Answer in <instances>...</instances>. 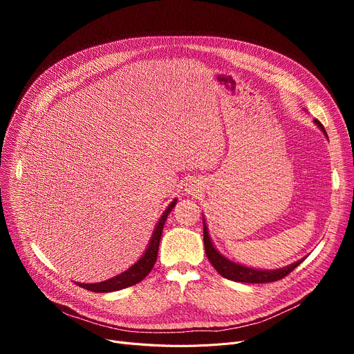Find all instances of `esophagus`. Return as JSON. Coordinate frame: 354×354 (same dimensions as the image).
<instances>
[{
	"instance_id": "1",
	"label": "esophagus",
	"mask_w": 354,
	"mask_h": 354,
	"mask_svg": "<svg viewBox=\"0 0 354 354\" xmlns=\"http://www.w3.org/2000/svg\"><path fill=\"white\" fill-rule=\"evenodd\" d=\"M195 191H196V187L194 183H189V187H188V192L189 194H195Z\"/></svg>"
}]
</instances>
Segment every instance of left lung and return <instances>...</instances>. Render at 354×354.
I'll return each mask as SVG.
<instances>
[{
  "instance_id": "1",
  "label": "left lung",
  "mask_w": 354,
  "mask_h": 354,
  "mask_svg": "<svg viewBox=\"0 0 354 354\" xmlns=\"http://www.w3.org/2000/svg\"><path fill=\"white\" fill-rule=\"evenodd\" d=\"M314 122L326 133L324 126L317 119H314ZM203 245H205V252H207V257L209 259V263L212 264V267L222 277H225V278H228V280H232V281H236V283L259 284V283L278 281V280H281V278L287 277L295 267H299L304 261V259H300V261H297V263H294L288 267H284V268H280V270H272V271L254 270V268H248V267H244V266L235 264V263L230 261V259H227L225 257H222L214 248L205 222H203Z\"/></svg>"
}]
</instances>
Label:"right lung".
<instances>
[{"instance_id":"right-lung-1","label":"right lung","mask_w":354,"mask_h":354,"mask_svg":"<svg viewBox=\"0 0 354 354\" xmlns=\"http://www.w3.org/2000/svg\"><path fill=\"white\" fill-rule=\"evenodd\" d=\"M176 203V199L172 201V203H169V207H167L163 212V215L160 216L158 225L155 228V232L152 235L151 243L147 245L146 252L143 254V257L139 259V261L130 267L127 271L122 272L120 275H116L113 278H110V280L102 281V283H96V284H79V287L93 291V292H110V291H118L122 288H127V287H132L138 283H140L143 278L152 271L155 263H156V258H158V251H159V243H160V236H162V231H163V225H165V221L167 218V215L171 214V211L174 209Z\"/></svg>"}]
</instances>
